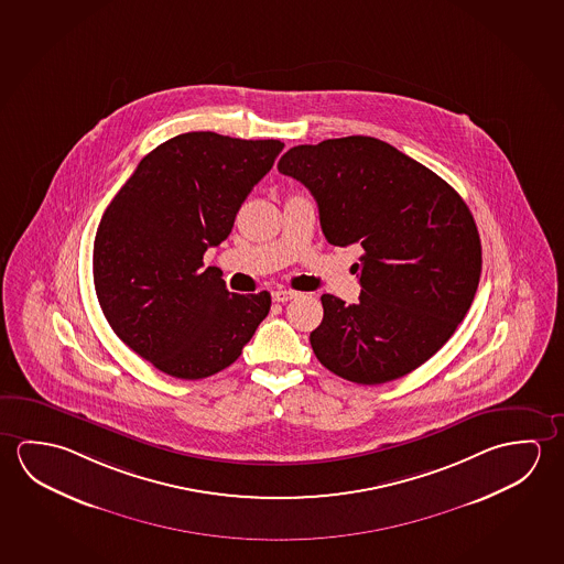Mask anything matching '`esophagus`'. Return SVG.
Instances as JSON below:
<instances>
[{
    "mask_svg": "<svg viewBox=\"0 0 564 564\" xmlns=\"http://www.w3.org/2000/svg\"><path fill=\"white\" fill-rule=\"evenodd\" d=\"M271 296H273V301H275V303H286V301L295 299L296 293L295 291H291V289H278V291H273V293H271Z\"/></svg>",
    "mask_w": 564,
    "mask_h": 564,
    "instance_id": "obj_1",
    "label": "esophagus"
}]
</instances>
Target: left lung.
I'll return each instance as SVG.
<instances>
[{"instance_id":"8db88e82","label":"left lung","mask_w":564,"mask_h":564,"mask_svg":"<svg viewBox=\"0 0 564 564\" xmlns=\"http://www.w3.org/2000/svg\"><path fill=\"white\" fill-rule=\"evenodd\" d=\"M318 204L333 246L360 243V303L323 295L311 346L326 370L378 386L443 348L480 283V234L453 186L376 138L296 145L279 161Z\"/></svg>"}]
</instances>
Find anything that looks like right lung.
<instances>
[{
    "label": "right lung",
    "instance_id": "add662e5",
    "mask_svg": "<svg viewBox=\"0 0 564 564\" xmlns=\"http://www.w3.org/2000/svg\"><path fill=\"white\" fill-rule=\"evenodd\" d=\"M279 139L191 131L139 161L106 208L94 240V286L111 330L158 370L214 376L240 358L271 295H236L204 253L230 236Z\"/></svg>",
    "mask_w": 564,
    "mask_h": 564
}]
</instances>
